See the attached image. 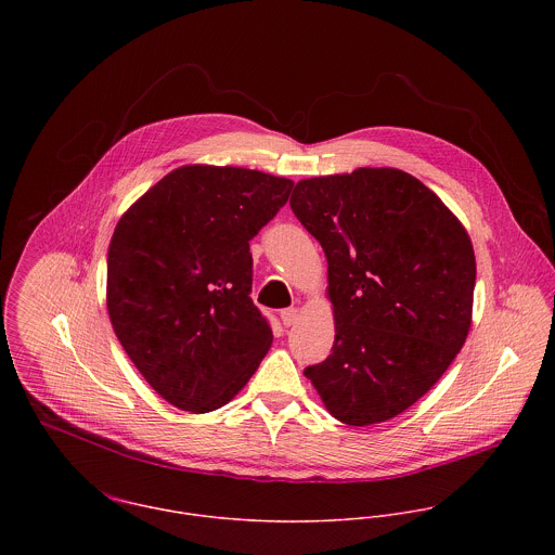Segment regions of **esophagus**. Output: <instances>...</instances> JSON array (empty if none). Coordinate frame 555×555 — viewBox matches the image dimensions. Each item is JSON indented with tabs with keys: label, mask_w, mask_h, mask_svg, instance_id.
Segmentation results:
<instances>
[{
	"label": "esophagus",
	"mask_w": 555,
	"mask_h": 555,
	"mask_svg": "<svg viewBox=\"0 0 555 555\" xmlns=\"http://www.w3.org/2000/svg\"><path fill=\"white\" fill-rule=\"evenodd\" d=\"M282 322L286 326H293L299 322V310L297 308H288V310H282Z\"/></svg>",
	"instance_id": "obj_1"
}]
</instances>
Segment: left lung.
Segmentation results:
<instances>
[{
	"label": "left lung",
	"instance_id": "1",
	"mask_svg": "<svg viewBox=\"0 0 555 555\" xmlns=\"http://www.w3.org/2000/svg\"><path fill=\"white\" fill-rule=\"evenodd\" d=\"M291 207L326 256L335 341L306 370L328 414L385 423L425 396L462 350L475 304L473 241L399 168L301 179Z\"/></svg>",
	"mask_w": 555,
	"mask_h": 555
}]
</instances>
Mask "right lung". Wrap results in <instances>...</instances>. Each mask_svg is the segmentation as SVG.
I'll use <instances>...</instances> for the list:
<instances>
[{"mask_svg":"<svg viewBox=\"0 0 555 555\" xmlns=\"http://www.w3.org/2000/svg\"><path fill=\"white\" fill-rule=\"evenodd\" d=\"M291 190V179L260 170L185 164L119 218L108 318L141 376L175 408H222L271 348L273 331L249 297V241Z\"/></svg>","mask_w":555,"mask_h":555,"instance_id":"1","label":"right lung"}]
</instances>
